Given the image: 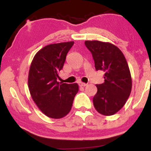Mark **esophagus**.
Instances as JSON below:
<instances>
[{"label": "esophagus", "instance_id": "esophagus-1", "mask_svg": "<svg viewBox=\"0 0 151 151\" xmlns=\"http://www.w3.org/2000/svg\"><path fill=\"white\" fill-rule=\"evenodd\" d=\"M79 86H85L87 85V84H86V83H84V82H79Z\"/></svg>", "mask_w": 151, "mask_h": 151}]
</instances>
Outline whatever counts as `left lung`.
<instances>
[{"label": "left lung", "mask_w": 151, "mask_h": 151, "mask_svg": "<svg viewBox=\"0 0 151 151\" xmlns=\"http://www.w3.org/2000/svg\"><path fill=\"white\" fill-rule=\"evenodd\" d=\"M84 44L92 54L96 70L105 72L104 82L96 85L94 108L102 115H114L131 94L132 79L129 65L122 52L111 43L86 40Z\"/></svg>", "instance_id": "obj_1"}]
</instances>
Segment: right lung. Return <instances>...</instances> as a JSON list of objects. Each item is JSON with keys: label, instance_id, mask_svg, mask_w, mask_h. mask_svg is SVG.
<instances>
[{"label": "right lung", "instance_id": "right-lung-1", "mask_svg": "<svg viewBox=\"0 0 151 151\" xmlns=\"http://www.w3.org/2000/svg\"><path fill=\"white\" fill-rule=\"evenodd\" d=\"M73 45V41L48 45L35 54L31 62L28 74L30 95L40 110L52 119H61L69 114L79 91L77 83L57 81Z\"/></svg>", "mask_w": 151, "mask_h": 151}]
</instances>
